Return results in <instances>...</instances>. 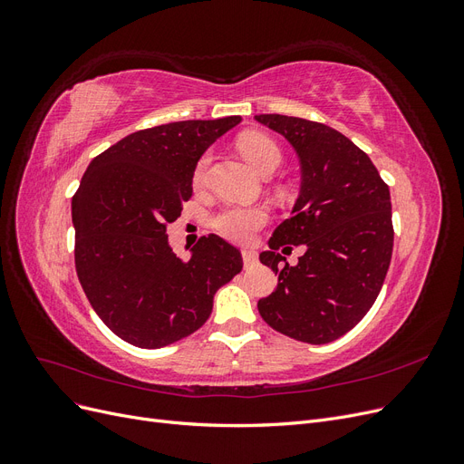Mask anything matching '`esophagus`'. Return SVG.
I'll return each instance as SVG.
<instances>
[{"label": "esophagus", "instance_id": "obj_1", "mask_svg": "<svg viewBox=\"0 0 464 464\" xmlns=\"http://www.w3.org/2000/svg\"><path fill=\"white\" fill-rule=\"evenodd\" d=\"M242 257H244V265L246 269H249V266H254L257 263V254L254 249H244L242 251Z\"/></svg>", "mask_w": 464, "mask_h": 464}]
</instances>
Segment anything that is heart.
<instances>
[{"mask_svg": "<svg viewBox=\"0 0 464 464\" xmlns=\"http://www.w3.org/2000/svg\"><path fill=\"white\" fill-rule=\"evenodd\" d=\"M237 149L244 154V159L256 168V170L263 176L273 174L276 168L283 162V152H280L278 145L271 137L263 133H246L237 141ZM210 164V154H203V157L195 164L193 170V181L195 184H203L207 178V170ZM266 220H269V210L259 205H232L224 207L222 210L213 217L210 224L213 228L230 242L246 244L249 242L254 234L263 228Z\"/></svg>", "mask_w": 464, "mask_h": 464, "instance_id": "b5f03b06", "label": "heart"}]
</instances>
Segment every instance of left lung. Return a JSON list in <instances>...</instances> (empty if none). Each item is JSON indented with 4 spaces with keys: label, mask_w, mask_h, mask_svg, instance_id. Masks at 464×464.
I'll list each match as a JSON object with an SVG mask.
<instances>
[{
    "label": "left lung",
    "mask_w": 464,
    "mask_h": 464,
    "mask_svg": "<svg viewBox=\"0 0 464 464\" xmlns=\"http://www.w3.org/2000/svg\"><path fill=\"white\" fill-rule=\"evenodd\" d=\"M256 120L285 135L302 166L294 217L259 256L278 285L257 310L290 339L327 344L358 325L383 286L395 236L389 186L366 152L325 123L280 114ZM286 243L306 246L296 267L277 254Z\"/></svg>",
    "instance_id": "obj_1"
}]
</instances>
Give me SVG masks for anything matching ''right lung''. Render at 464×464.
Segmentation results:
<instances>
[{
	"label": "right lung",
	"instance_id": "right-lung-1",
	"mask_svg": "<svg viewBox=\"0 0 464 464\" xmlns=\"http://www.w3.org/2000/svg\"><path fill=\"white\" fill-rule=\"evenodd\" d=\"M242 121L188 120L135 131L98 154L72 201L75 269L92 310L120 339L162 348L198 331L217 290L242 271L240 249L217 234L189 259L166 227L193 193V170L220 135Z\"/></svg>",
	"mask_w": 464,
	"mask_h": 464
}]
</instances>
